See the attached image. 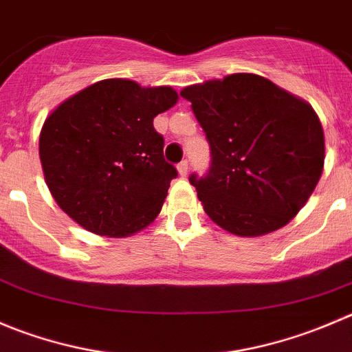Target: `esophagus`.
<instances>
[{
  "mask_svg": "<svg viewBox=\"0 0 352 352\" xmlns=\"http://www.w3.org/2000/svg\"><path fill=\"white\" fill-rule=\"evenodd\" d=\"M177 170H179V175L180 177H186L187 175V170H189V163H187V162H180L179 165H177Z\"/></svg>",
  "mask_w": 352,
  "mask_h": 352,
  "instance_id": "1",
  "label": "esophagus"
}]
</instances>
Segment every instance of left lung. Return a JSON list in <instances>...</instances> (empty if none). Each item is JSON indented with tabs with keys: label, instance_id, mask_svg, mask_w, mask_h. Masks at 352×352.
I'll list each match as a JSON object with an SVG mask.
<instances>
[{
	"label": "left lung",
	"instance_id": "8db88e82",
	"mask_svg": "<svg viewBox=\"0 0 352 352\" xmlns=\"http://www.w3.org/2000/svg\"><path fill=\"white\" fill-rule=\"evenodd\" d=\"M180 96L211 148L210 173L189 179L208 217L239 237L287 225L323 172L325 135L311 104L256 74L187 85Z\"/></svg>",
	"mask_w": 352,
	"mask_h": 352
}]
</instances>
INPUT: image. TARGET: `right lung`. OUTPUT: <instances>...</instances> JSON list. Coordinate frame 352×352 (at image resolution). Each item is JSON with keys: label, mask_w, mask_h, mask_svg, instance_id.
I'll use <instances>...</instances> for the list:
<instances>
[{"label": "right lung", "mask_w": 352, "mask_h": 352, "mask_svg": "<svg viewBox=\"0 0 352 352\" xmlns=\"http://www.w3.org/2000/svg\"><path fill=\"white\" fill-rule=\"evenodd\" d=\"M177 101L170 85L104 78L58 104L39 135L44 180L58 206L107 237L153 223L177 177L153 120Z\"/></svg>", "instance_id": "add662e5"}]
</instances>
